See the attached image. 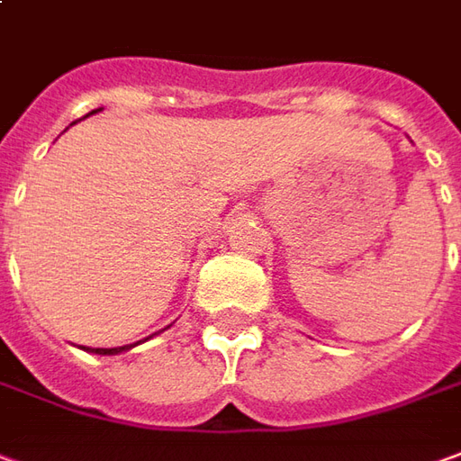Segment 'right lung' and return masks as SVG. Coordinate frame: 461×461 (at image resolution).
Returning a JSON list of instances; mask_svg holds the SVG:
<instances>
[{
	"mask_svg": "<svg viewBox=\"0 0 461 461\" xmlns=\"http://www.w3.org/2000/svg\"><path fill=\"white\" fill-rule=\"evenodd\" d=\"M103 110V107H100ZM92 113H97V110H92ZM90 113V115H92ZM85 351H90V354H100V357H113V354H122V351H128V348H132V344L130 346H117V348H87V346H82Z\"/></svg>",
	"mask_w": 461,
	"mask_h": 461,
	"instance_id": "right-lung-1",
	"label": "right lung"
}]
</instances>
